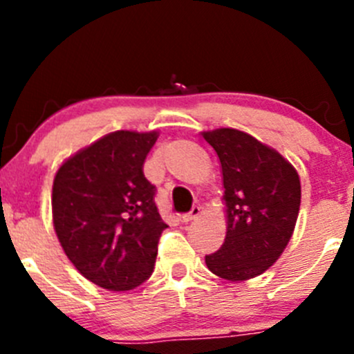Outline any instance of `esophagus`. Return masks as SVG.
I'll return each mask as SVG.
<instances>
[{
    "label": "esophagus",
    "mask_w": 354,
    "mask_h": 354,
    "mask_svg": "<svg viewBox=\"0 0 354 354\" xmlns=\"http://www.w3.org/2000/svg\"><path fill=\"white\" fill-rule=\"evenodd\" d=\"M200 214H202V209H200L198 205H194V207H192L190 212H187V214H183V216H181V221H183V223H192V221L197 219Z\"/></svg>",
    "instance_id": "obj_1"
}]
</instances>
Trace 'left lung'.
<instances>
[{
	"label": "left lung",
	"instance_id": "obj_1",
	"mask_svg": "<svg viewBox=\"0 0 354 354\" xmlns=\"http://www.w3.org/2000/svg\"><path fill=\"white\" fill-rule=\"evenodd\" d=\"M223 167L227 231L209 270L227 281L266 272L281 257L295 231L301 185L279 152L234 128L203 131Z\"/></svg>",
	"mask_w": 354,
	"mask_h": 354
}]
</instances>
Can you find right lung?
Segmentation results:
<instances>
[{"instance_id":"add662e5","label":"right lung","mask_w":354,"mask_h":354,"mask_svg":"<svg viewBox=\"0 0 354 354\" xmlns=\"http://www.w3.org/2000/svg\"><path fill=\"white\" fill-rule=\"evenodd\" d=\"M157 131L120 130L62 164L53 183V223L78 272L109 291H130L154 270L160 219L144 162Z\"/></svg>"}]
</instances>
